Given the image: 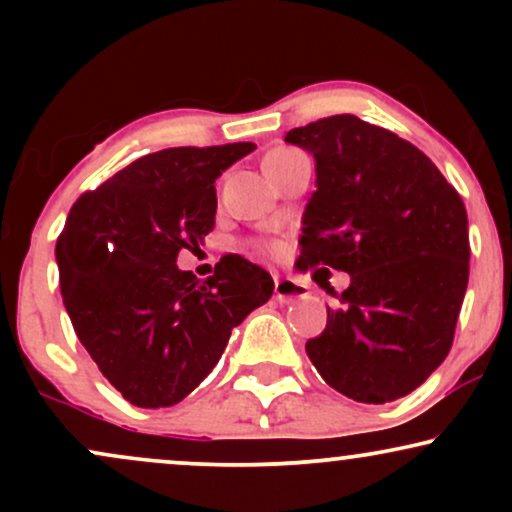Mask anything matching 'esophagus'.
Instances as JSON below:
<instances>
[{"instance_id":"esophagus-1","label":"esophagus","mask_w":512,"mask_h":512,"mask_svg":"<svg viewBox=\"0 0 512 512\" xmlns=\"http://www.w3.org/2000/svg\"><path fill=\"white\" fill-rule=\"evenodd\" d=\"M305 296H308V289H305L303 284H298V281L279 279V276L274 279V298L279 303H293Z\"/></svg>"}]
</instances>
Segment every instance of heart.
I'll list each match as a JSON object with an SVG mask.
<instances>
[{
    "instance_id": "1",
    "label": "heart",
    "mask_w": 512,
    "mask_h": 512,
    "mask_svg": "<svg viewBox=\"0 0 512 512\" xmlns=\"http://www.w3.org/2000/svg\"><path fill=\"white\" fill-rule=\"evenodd\" d=\"M293 156H298V151H296V149H286V146H281V149H274V151H269L267 158H264V168H269V166H276V163H284V161H289V158H293ZM269 248H272V245H269Z\"/></svg>"
}]
</instances>
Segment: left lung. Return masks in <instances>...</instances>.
<instances>
[{"mask_svg": "<svg viewBox=\"0 0 512 512\" xmlns=\"http://www.w3.org/2000/svg\"><path fill=\"white\" fill-rule=\"evenodd\" d=\"M286 142L310 151L317 173L296 267L351 276L346 291L327 289L337 305L305 351L356 402L409 395L455 337L469 279L462 197L424 151L356 115L296 127Z\"/></svg>", "mask_w": 512, "mask_h": 512, "instance_id": "8db88e82", "label": "left lung"}]
</instances>
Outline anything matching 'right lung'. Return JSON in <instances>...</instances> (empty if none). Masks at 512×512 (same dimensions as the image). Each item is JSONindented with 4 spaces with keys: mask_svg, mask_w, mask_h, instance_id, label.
I'll list each match as a JSON object with an SVG mask.
<instances>
[{
    "mask_svg": "<svg viewBox=\"0 0 512 512\" xmlns=\"http://www.w3.org/2000/svg\"><path fill=\"white\" fill-rule=\"evenodd\" d=\"M250 151L252 142L156 151L69 211L55 248L64 308L134 407L185 399L219 363L233 327L272 298V276L240 255H223L207 281L175 264L214 228L216 178Z\"/></svg>",
    "mask_w": 512,
    "mask_h": 512,
    "instance_id": "add662e5",
    "label": "right lung"
}]
</instances>
